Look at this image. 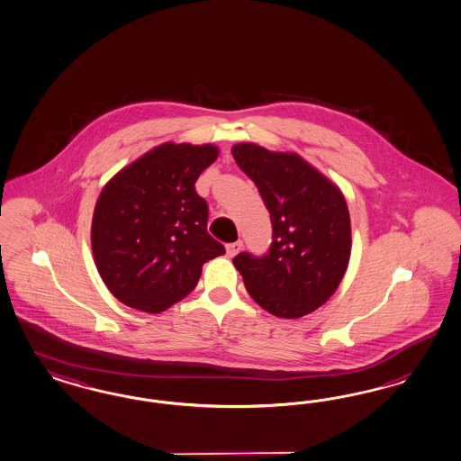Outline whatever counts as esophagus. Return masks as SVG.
Here are the masks:
<instances>
[{
	"mask_svg": "<svg viewBox=\"0 0 461 461\" xmlns=\"http://www.w3.org/2000/svg\"><path fill=\"white\" fill-rule=\"evenodd\" d=\"M241 247H243V241H241V240H237V241H233V243H228V245H226V254H228V257H235V255L239 254L240 250H241Z\"/></svg>",
	"mask_w": 461,
	"mask_h": 461,
	"instance_id": "1",
	"label": "esophagus"
}]
</instances>
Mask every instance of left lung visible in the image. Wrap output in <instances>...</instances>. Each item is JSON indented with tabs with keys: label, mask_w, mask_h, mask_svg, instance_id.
I'll list each match as a JSON object with an SVG mask.
<instances>
[{
	"label": "left lung",
	"mask_w": 461,
	"mask_h": 461,
	"mask_svg": "<svg viewBox=\"0 0 461 461\" xmlns=\"http://www.w3.org/2000/svg\"><path fill=\"white\" fill-rule=\"evenodd\" d=\"M233 158L269 209L272 243L264 257L233 258L249 294L279 318L315 312L340 285L350 258V218L344 194L296 153L235 144Z\"/></svg>",
	"instance_id": "left-lung-1"
}]
</instances>
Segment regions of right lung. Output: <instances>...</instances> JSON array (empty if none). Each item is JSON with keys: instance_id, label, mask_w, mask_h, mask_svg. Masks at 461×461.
Instances as JSON below:
<instances>
[{"instance_id": "1", "label": "right lung", "mask_w": 461, "mask_h": 461, "mask_svg": "<svg viewBox=\"0 0 461 461\" xmlns=\"http://www.w3.org/2000/svg\"><path fill=\"white\" fill-rule=\"evenodd\" d=\"M214 144L163 143L113 175L92 220L96 270L121 303L146 313L184 300L224 247L207 233L195 180L218 158Z\"/></svg>"}]
</instances>
